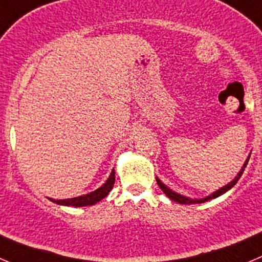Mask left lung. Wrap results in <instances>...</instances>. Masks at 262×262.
<instances>
[{
    "instance_id": "left-lung-1",
    "label": "left lung",
    "mask_w": 262,
    "mask_h": 262,
    "mask_svg": "<svg viewBox=\"0 0 262 262\" xmlns=\"http://www.w3.org/2000/svg\"><path fill=\"white\" fill-rule=\"evenodd\" d=\"M248 160H249V158L247 159V160H246V163H244V165H243V167H242L241 172L238 173V176H236V177H235V180L231 181L230 183H227L226 186L221 187V189L217 190L216 192H213V194H212V195H209V196H207V198H205V199H199V200H192V199H189V198H185V196H182V195H178V194H176V192H173L172 190L168 189V187L165 186L164 183L161 182L160 180H158V178H156V182H158L159 187H160V189L163 190V192H164V194L167 195V196L169 198V199L174 200V202L181 203V204H196V203H203V202H207V200H209V199H214V198H217V196H220V195L225 194V192H226L227 190H230L231 187H233L234 185H235V183L238 182V180H239V178H241V176L243 174L244 168H246V167H247V164H248Z\"/></svg>"
}]
</instances>
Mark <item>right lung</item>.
<instances>
[{
	"label": "right lung",
	"mask_w": 262,
	"mask_h": 262,
	"mask_svg": "<svg viewBox=\"0 0 262 262\" xmlns=\"http://www.w3.org/2000/svg\"><path fill=\"white\" fill-rule=\"evenodd\" d=\"M114 183H115V170H112L111 176H110V178L107 180V182L104 183L103 186L99 187V189L95 190V191L90 192V194L82 195V196L72 198V199H64V200L50 199V200L54 203H57V204L71 205V207H85V205H93L108 195V192L111 191L112 187H114Z\"/></svg>",
	"instance_id": "obj_1"
}]
</instances>
